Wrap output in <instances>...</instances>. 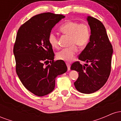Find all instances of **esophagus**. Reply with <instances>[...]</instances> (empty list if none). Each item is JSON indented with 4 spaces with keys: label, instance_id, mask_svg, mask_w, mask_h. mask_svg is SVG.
<instances>
[{
    "label": "esophagus",
    "instance_id": "1",
    "mask_svg": "<svg viewBox=\"0 0 121 121\" xmlns=\"http://www.w3.org/2000/svg\"><path fill=\"white\" fill-rule=\"evenodd\" d=\"M66 66H67V67H68V70H70V64L68 63V62H66Z\"/></svg>",
    "mask_w": 121,
    "mask_h": 121
}]
</instances>
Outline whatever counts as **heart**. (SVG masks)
<instances>
[{
  "label": "heart",
  "instance_id": "heart-1",
  "mask_svg": "<svg viewBox=\"0 0 121 121\" xmlns=\"http://www.w3.org/2000/svg\"><path fill=\"white\" fill-rule=\"evenodd\" d=\"M61 32L69 36L70 45L72 47L62 49L57 53V59L65 61H70L74 58L78 52V48H83L87 45L91 38V30L86 23H79L78 22L69 21L62 24L60 28ZM49 43L54 48L59 47L58 39L54 33H51L49 36Z\"/></svg>",
  "mask_w": 121,
  "mask_h": 121
}]
</instances>
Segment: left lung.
I'll list each match as a JSON object with an SVG mask.
<instances>
[{"label":"left lung","instance_id":"left-lung-1","mask_svg":"<svg viewBox=\"0 0 121 121\" xmlns=\"http://www.w3.org/2000/svg\"><path fill=\"white\" fill-rule=\"evenodd\" d=\"M86 20L91 28V38L78 59L89 64L82 65L75 62L70 69L78 72L74 83L76 89L82 93L91 94L100 89L109 78L113 50L104 24L90 16Z\"/></svg>","mask_w":121,"mask_h":121}]
</instances>
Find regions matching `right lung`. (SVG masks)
Returning a JSON list of instances; mask_svg holds the SVG:
<instances>
[{
    "instance_id": "obj_1",
    "label": "right lung",
    "mask_w": 121,
    "mask_h": 121,
    "mask_svg": "<svg viewBox=\"0 0 121 121\" xmlns=\"http://www.w3.org/2000/svg\"><path fill=\"white\" fill-rule=\"evenodd\" d=\"M64 17L50 12L40 13L17 31L13 47L16 73L25 87L37 96L52 92L56 77L67 71L64 61H54L55 54L48 40L54 26Z\"/></svg>"
}]
</instances>
